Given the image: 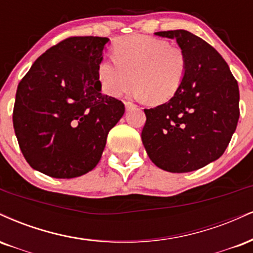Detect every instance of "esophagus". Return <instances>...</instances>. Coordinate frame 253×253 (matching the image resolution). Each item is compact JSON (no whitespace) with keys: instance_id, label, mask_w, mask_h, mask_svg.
I'll use <instances>...</instances> for the list:
<instances>
[{"instance_id":"34e87169","label":"esophagus","mask_w":253,"mask_h":253,"mask_svg":"<svg viewBox=\"0 0 253 253\" xmlns=\"http://www.w3.org/2000/svg\"><path fill=\"white\" fill-rule=\"evenodd\" d=\"M124 104H126V109H131L135 106V104H133L132 102H124Z\"/></svg>"}]
</instances>
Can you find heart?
Returning <instances> with one entry per match:
<instances>
[{
	"instance_id": "obj_1",
	"label": "heart",
	"mask_w": 253,
	"mask_h": 253,
	"mask_svg": "<svg viewBox=\"0 0 253 253\" xmlns=\"http://www.w3.org/2000/svg\"><path fill=\"white\" fill-rule=\"evenodd\" d=\"M112 55L97 68L103 91L111 97H121L135 85L137 97L165 103L180 90L188 68L182 47L149 35L118 39Z\"/></svg>"
}]
</instances>
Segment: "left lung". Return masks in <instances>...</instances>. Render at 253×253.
<instances>
[{
	"label": "left lung",
	"mask_w": 253,
	"mask_h": 253,
	"mask_svg": "<svg viewBox=\"0 0 253 253\" xmlns=\"http://www.w3.org/2000/svg\"><path fill=\"white\" fill-rule=\"evenodd\" d=\"M185 49L188 68L180 90L167 103L144 109L142 142L159 168L188 173L226 150L239 120L238 83L211 44L185 29L157 32Z\"/></svg>",
	"instance_id": "1"
}]
</instances>
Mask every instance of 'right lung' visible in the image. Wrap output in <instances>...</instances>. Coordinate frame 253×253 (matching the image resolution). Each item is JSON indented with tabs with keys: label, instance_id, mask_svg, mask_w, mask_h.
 <instances>
[{
	"label": "right lung",
	"instance_id": "1",
	"mask_svg": "<svg viewBox=\"0 0 253 253\" xmlns=\"http://www.w3.org/2000/svg\"><path fill=\"white\" fill-rule=\"evenodd\" d=\"M108 41L65 39L39 56L19 83L14 130L35 170L72 179L99 162L109 131L126 111L121 100L100 92L97 68Z\"/></svg>",
	"mask_w": 253,
	"mask_h": 253
}]
</instances>
